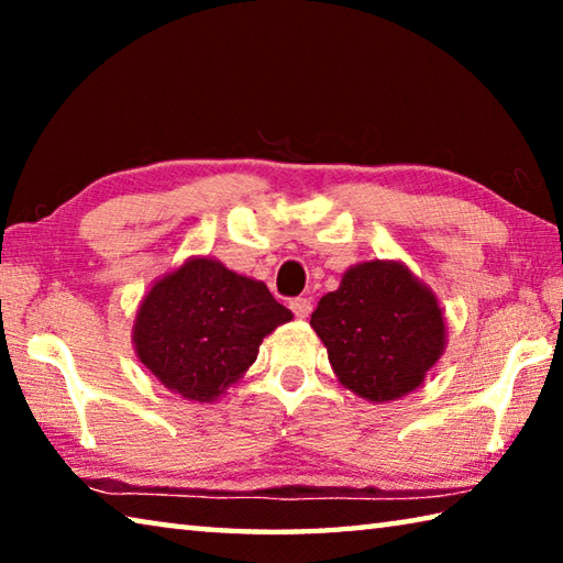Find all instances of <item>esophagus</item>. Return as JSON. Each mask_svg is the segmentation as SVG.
I'll use <instances>...</instances> for the list:
<instances>
[{"label": "esophagus", "mask_w": 563, "mask_h": 563, "mask_svg": "<svg viewBox=\"0 0 563 563\" xmlns=\"http://www.w3.org/2000/svg\"><path fill=\"white\" fill-rule=\"evenodd\" d=\"M290 310L295 312V318L305 320V318L310 316V310H312V302H310L308 298H295V300H290Z\"/></svg>", "instance_id": "34e87169"}]
</instances>
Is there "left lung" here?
Segmentation results:
<instances>
[{"label": "left lung", "instance_id": "obj_1", "mask_svg": "<svg viewBox=\"0 0 563 563\" xmlns=\"http://www.w3.org/2000/svg\"><path fill=\"white\" fill-rule=\"evenodd\" d=\"M310 328L342 387L367 402H393L424 383L444 355L440 300L402 261H365L322 295Z\"/></svg>", "mask_w": 563, "mask_h": 563}]
</instances>
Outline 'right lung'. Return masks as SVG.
I'll list each match as a JSON object with an SVG mask.
<instances>
[{
    "label": "right lung",
    "instance_id": "right-lung-1",
    "mask_svg": "<svg viewBox=\"0 0 563 563\" xmlns=\"http://www.w3.org/2000/svg\"><path fill=\"white\" fill-rule=\"evenodd\" d=\"M292 320L263 280L190 255L151 285L131 340L136 357L168 393L211 405L258 357L263 338Z\"/></svg>",
    "mask_w": 563,
    "mask_h": 563
}]
</instances>
